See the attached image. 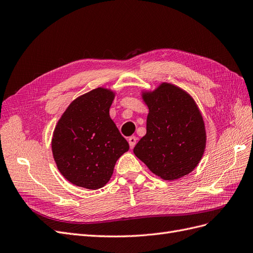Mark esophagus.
I'll use <instances>...</instances> for the list:
<instances>
[{
	"mask_svg": "<svg viewBox=\"0 0 253 253\" xmlns=\"http://www.w3.org/2000/svg\"><path fill=\"white\" fill-rule=\"evenodd\" d=\"M127 141H128V144H129V148L133 149V148L135 147L136 142H137V137H136V136H131V137H128Z\"/></svg>",
	"mask_w": 253,
	"mask_h": 253,
	"instance_id": "34e87169",
	"label": "esophagus"
}]
</instances>
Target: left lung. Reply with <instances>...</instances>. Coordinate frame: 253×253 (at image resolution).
<instances>
[{
  "instance_id": "1",
  "label": "left lung",
  "mask_w": 253,
  "mask_h": 253,
  "mask_svg": "<svg viewBox=\"0 0 253 253\" xmlns=\"http://www.w3.org/2000/svg\"><path fill=\"white\" fill-rule=\"evenodd\" d=\"M142 97L149 106L147 134L134 154L166 180L192 172L206 147L205 124L192 97L169 83Z\"/></svg>"
}]
</instances>
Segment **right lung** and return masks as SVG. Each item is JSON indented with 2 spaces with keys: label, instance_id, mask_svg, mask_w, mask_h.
I'll return each mask as SVG.
<instances>
[{
  "label": "right lung",
  "instance_id": "right-lung-1",
  "mask_svg": "<svg viewBox=\"0 0 253 253\" xmlns=\"http://www.w3.org/2000/svg\"><path fill=\"white\" fill-rule=\"evenodd\" d=\"M113 91L102 87L74 100L56 126L51 141L59 171L74 185L102 188L129 145L110 117Z\"/></svg>",
  "mask_w": 253,
  "mask_h": 253
}]
</instances>
